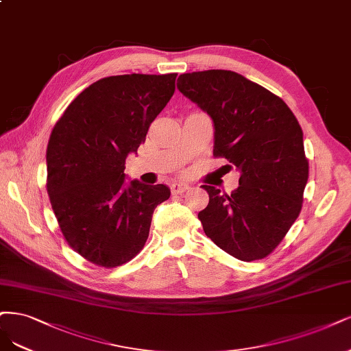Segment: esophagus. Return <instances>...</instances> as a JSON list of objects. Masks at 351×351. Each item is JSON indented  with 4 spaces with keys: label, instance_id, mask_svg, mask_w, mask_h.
Returning <instances> with one entry per match:
<instances>
[{
    "label": "esophagus",
    "instance_id": "34e87169",
    "mask_svg": "<svg viewBox=\"0 0 351 351\" xmlns=\"http://www.w3.org/2000/svg\"><path fill=\"white\" fill-rule=\"evenodd\" d=\"M186 190H189V184L181 183V181H176V183L171 184V193H173V195H183Z\"/></svg>",
    "mask_w": 351,
    "mask_h": 351
}]
</instances>
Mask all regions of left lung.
<instances>
[{
    "mask_svg": "<svg viewBox=\"0 0 351 351\" xmlns=\"http://www.w3.org/2000/svg\"><path fill=\"white\" fill-rule=\"evenodd\" d=\"M177 88L210 116L213 156L241 173L231 195L202 186L209 193L197 215L204 234L241 261L267 257L304 202L309 165L298 119L280 97L234 71L183 74Z\"/></svg>",
    "mask_w": 351,
    "mask_h": 351,
    "instance_id": "left-lung-1",
    "label": "left lung"
}]
</instances>
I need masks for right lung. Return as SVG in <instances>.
<instances>
[{"label": "right lung", "instance_id": "obj_1", "mask_svg": "<svg viewBox=\"0 0 351 351\" xmlns=\"http://www.w3.org/2000/svg\"><path fill=\"white\" fill-rule=\"evenodd\" d=\"M177 74H129L95 81L56 122L46 149L53 213L68 245L112 269L134 258L152 213L170 197L164 184H125V162L176 91Z\"/></svg>", "mask_w": 351, "mask_h": 351}]
</instances>
